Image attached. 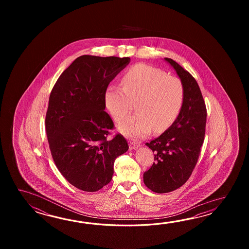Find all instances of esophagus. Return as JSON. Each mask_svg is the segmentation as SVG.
Segmentation results:
<instances>
[{
	"instance_id": "34e87169",
	"label": "esophagus",
	"mask_w": 249,
	"mask_h": 249,
	"mask_svg": "<svg viewBox=\"0 0 249 249\" xmlns=\"http://www.w3.org/2000/svg\"><path fill=\"white\" fill-rule=\"evenodd\" d=\"M138 147H140L139 143L133 142H130V149H134V148H137Z\"/></svg>"
}]
</instances>
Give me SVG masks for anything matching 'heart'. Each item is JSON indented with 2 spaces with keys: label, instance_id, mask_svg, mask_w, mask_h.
Returning <instances> with one entry per match:
<instances>
[{
  "label": "heart",
  "instance_id": "b5f03b06",
  "mask_svg": "<svg viewBox=\"0 0 249 249\" xmlns=\"http://www.w3.org/2000/svg\"><path fill=\"white\" fill-rule=\"evenodd\" d=\"M123 87L110 85L105 92L107 109L122 121L136 104L137 113L120 124L126 136L142 139L168 129L179 116L184 101V87L179 78L167 75L148 64H135L123 76Z\"/></svg>",
  "mask_w": 249,
  "mask_h": 249
}]
</instances>
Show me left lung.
<instances>
[{
  "label": "left lung",
  "instance_id": "obj_1",
  "mask_svg": "<svg viewBox=\"0 0 249 249\" xmlns=\"http://www.w3.org/2000/svg\"><path fill=\"white\" fill-rule=\"evenodd\" d=\"M176 70L184 87V101L175 123L146 145L154 153L143 181L156 193H167L183 185L196 166L205 140L207 107L196 79L172 58H164Z\"/></svg>",
  "mask_w": 249,
  "mask_h": 249
}]
</instances>
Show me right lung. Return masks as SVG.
I'll list each match as a JSON object with an SVG mask.
<instances>
[{
  "instance_id": "1",
  "label": "right lung",
  "mask_w": 249,
  "mask_h": 249,
  "mask_svg": "<svg viewBox=\"0 0 249 249\" xmlns=\"http://www.w3.org/2000/svg\"><path fill=\"white\" fill-rule=\"evenodd\" d=\"M130 58L83 55L58 77L49 98L45 130L54 163L70 184L94 192L110 182L114 163L129 148L106 107L105 92Z\"/></svg>"
}]
</instances>
